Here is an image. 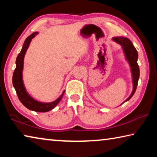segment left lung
<instances>
[{"instance_id": "obj_1", "label": "left lung", "mask_w": 157, "mask_h": 157, "mask_svg": "<svg viewBox=\"0 0 157 157\" xmlns=\"http://www.w3.org/2000/svg\"><path fill=\"white\" fill-rule=\"evenodd\" d=\"M112 41H115L116 43L119 45H121L122 49H123V52L124 53L125 59L127 62H128L129 65L130 71H131L132 73L133 89L129 96L121 104L123 105V103L127 102V101H128L130 98L133 96V95L134 94L135 91H136L140 75V70L139 65H138L137 63L139 55H138L136 49L135 48V47L132 43V41H130L129 39L126 38V37L114 36L112 38Z\"/></svg>"}]
</instances>
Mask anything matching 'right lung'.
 Listing matches in <instances>:
<instances>
[{"label": "right lung", "mask_w": 157, "mask_h": 157, "mask_svg": "<svg viewBox=\"0 0 157 157\" xmlns=\"http://www.w3.org/2000/svg\"><path fill=\"white\" fill-rule=\"evenodd\" d=\"M38 32H34L25 40L22 49H21L20 53L17 57V59H16V68L14 73H13L12 83L16 92H17L18 99L26 108L31 111H36V112H47V111L52 110L56 107L58 103L60 102V100H62L65 91H63L60 96L55 101L50 102H40V101L34 99L28 94L23 80V71L25 53L27 52L29 46H30L32 39L36 34H38Z\"/></svg>", "instance_id": "add662e5"}]
</instances>
